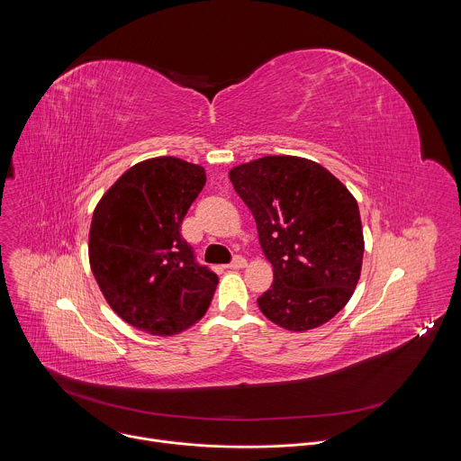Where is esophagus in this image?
Instances as JSON below:
<instances>
[{
    "label": "esophagus",
    "instance_id": "34e87169",
    "mask_svg": "<svg viewBox=\"0 0 461 461\" xmlns=\"http://www.w3.org/2000/svg\"><path fill=\"white\" fill-rule=\"evenodd\" d=\"M246 265H248V262H246V258H244V257L235 255V257H233V260L230 262V265H228V268H230V270H240V268H244Z\"/></svg>",
    "mask_w": 461,
    "mask_h": 461
}]
</instances>
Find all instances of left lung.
Segmentation results:
<instances>
[{
  "mask_svg": "<svg viewBox=\"0 0 461 461\" xmlns=\"http://www.w3.org/2000/svg\"><path fill=\"white\" fill-rule=\"evenodd\" d=\"M230 180L274 267L260 312L292 332L330 321L361 276L365 240L352 193L321 164L288 155L240 164Z\"/></svg>",
  "mask_w": 461,
  "mask_h": 461,
  "instance_id": "obj_1",
  "label": "left lung"
}]
</instances>
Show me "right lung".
<instances>
[{
  "mask_svg": "<svg viewBox=\"0 0 461 461\" xmlns=\"http://www.w3.org/2000/svg\"><path fill=\"white\" fill-rule=\"evenodd\" d=\"M206 184L204 167L158 157L129 167L102 196L89 231V262L109 306L151 336L199 321L219 277L196 262L182 221Z\"/></svg>",
  "mask_w": 461,
  "mask_h": 461,
  "instance_id": "right-lung-1",
  "label": "right lung"
}]
</instances>
